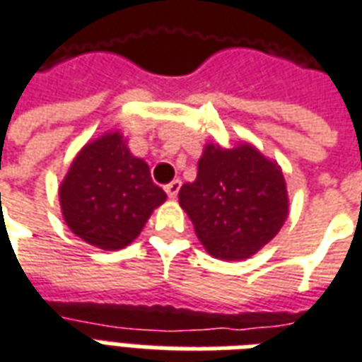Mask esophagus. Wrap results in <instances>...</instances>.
Returning <instances> with one entry per match:
<instances>
[{
  "mask_svg": "<svg viewBox=\"0 0 362 362\" xmlns=\"http://www.w3.org/2000/svg\"><path fill=\"white\" fill-rule=\"evenodd\" d=\"M180 186H182L180 180H173L170 184H166L165 186L166 196L170 197V199H174V197L178 196V192H180Z\"/></svg>",
  "mask_w": 362,
  "mask_h": 362,
  "instance_id": "34e87169",
  "label": "esophagus"
}]
</instances>
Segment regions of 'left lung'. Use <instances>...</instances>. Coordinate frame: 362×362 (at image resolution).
<instances>
[{"label": "left lung", "instance_id": "left-lung-1", "mask_svg": "<svg viewBox=\"0 0 362 362\" xmlns=\"http://www.w3.org/2000/svg\"><path fill=\"white\" fill-rule=\"evenodd\" d=\"M199 243L219 259H244L279 233L288 215L287 186L277 163L256 147L207 145L197 178L178 192Z\"/></svg>", "mask_w": 362, "mask_h": 362}]
</instances>
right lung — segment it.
Returning <instances> with one entry per match:
<instances>
[{"label":"right lung","mask_w":362,"mask_h":362,"mask_svg":"<svg viewBox=\"0 0 362 362\" xmlns=\"http://www.w3.org/2000/svg\"><path fill=\"white\" fill-rule=\"evenodd\" d=\"M166 194L114 132L85 145L59 186L67 227L100 250H119L141 233Z\"/></svg>","instance_id":"right-lung-1"}]
</instances>
